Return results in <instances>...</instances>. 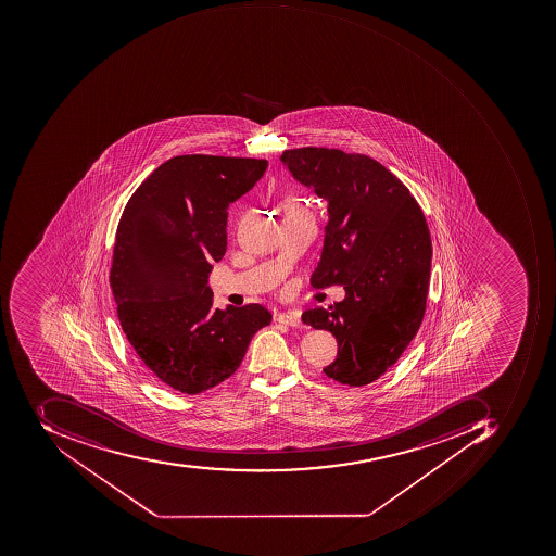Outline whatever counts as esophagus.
I'll list each match as a JSON object with an SVG mask.
<instances>
[{"instance_id":"34e87169","label":"esophagus","mask_w":556,"mask_h":556,"mask_svg":"<svg viewBox=\"0 0 556 556\" xmlns=\"http://www.w3.org/2000/svg\"><path fill=\"white\" fill-rule=\"evenodd\" d=\"M278 321L283 325H288V327H302V320H300L299 315L295 314H280L278 315Z\"/></svg>"}]
</instances>
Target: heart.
Here are the masks:
<instances>
[{"label": "heart", "instance_id": "obj_1", "mask_svg": "<svg viewBox=\"0 0 556 556\" xmlns=\"http://www.w3.org/2000/svg\"><path fill=\"white\" fill-rule=\"evenodd\" d=\"M290 208H296L295 205H293V207H290Z\"/></svg>", "mask_w": 556, "mask_h": 556}]
</instances>
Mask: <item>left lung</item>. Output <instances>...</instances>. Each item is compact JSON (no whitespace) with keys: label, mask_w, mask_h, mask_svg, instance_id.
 <instances>
[{"label":"left lung","mask_w":556,"mask_h":556,"mask_svg":"<svg viewBox=\"0 0 556 556\" xmlns=\"http://www.w3.org/2000/svg\"><path fill=\"white\" fill-rule=\"evenodd\" d=\"M283 165L327 201L314 288L342 285L345 299L302 320L336 337L325 375L366 386L390 369L418 332L427 306L431 239L424 212L388 168L361 153L306 147L285 150Z\"/></svg>","instance_id":"left-lung-1"}]
</instances>
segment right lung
<instances>
[{"label":"right lung","mask_w":556,"mask_h":556,"mask_svg":"<svg viewBox=\"0 0 556 556\" xmlns=\"http://www.w3.org/2000/svg\"><path fill=\"white\" fill-rule=\"evenodd\" d=\"M266 168V160L175 156L132 193L117 226L110 281L123 332L141 363L180 393L235 375L271 321L257 303L214 308L207 285L226 253L227 208Z\"/></svg>","instance_id":"add662e5"}]
</instances>
